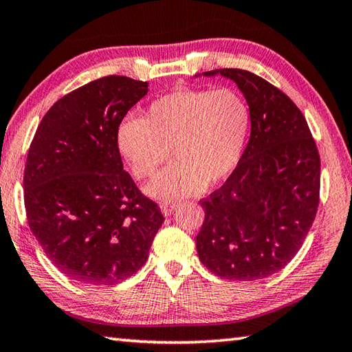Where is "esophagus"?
<instances>
[{
    "label": "esophagus",
    "mask_w": 352,
    "mask_h": 352,
    "mask_svg": "<svg viewBox=\"0 0 352 352\" xmlns=\"http://www.w3.org/2000/svg\"><path fill=\"white\" fill-rule=\"evenodd\" d=\"M177 208V203H174V201H169V203H163L162 204V212H163V215L164 217H169L172 212H174V209Z\"/></svg>",
    "instance_id": "1"
}]
</instances>
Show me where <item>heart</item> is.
Instances as JSON below:
<instances>
[{"mask_svg": "<svg viewBox=\"0 0 352 352\" xmlns=\"http://www.w3.org/2000/svg\"><path fill=\"white\" fill-rule=\"evenodd\" d=\"M252 128L249 103L235 89H175L149 103L144 117H126L117 148L137 178H149L146 194L169 203L226 180L243 158Z\"/></svg>", "mask_w": 352, "mask_h": 352, "instance_id": "obj_1", "label": "heart"}]
</instances>
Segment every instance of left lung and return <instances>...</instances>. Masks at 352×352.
Here are the masks:
<instances>
[{"instance_id":"left-lung-1","label":"left lung","mask_w":352,"mask_h":352,"mask_svg":"<svg viewBox=\"0 0 352 352\" xmlns=\"http://www.w3.org/2000/svg\"><path fill=\"white\" fill-rule=\"evenodd\" d=\"M252 111L243 158L226 183L199 204V261L217 276L256 280L282 270L309 232L319 206L320 157L304 114L270 82L238 68H219Z\"/></svg>"}]
</instances>
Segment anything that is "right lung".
Here are the masks:
<instances>
[{"instance_id": "add662e5", "label": "right lung", "mask_w": 352, "mask_h": 352, "mask_svg": "<svg viewBox=\"0 0 352 352\" xmlns=\"http://www.w3.org/2000/svg\"><path fill=\"white\" fill-rule=\"evenodd\" d=\"M148 82L105 76L65 94L34 134L24 169L30 230L73 280L114 285L146 263L164 218L126 170L117 128Z\"/></svg>"}]
</instances>
